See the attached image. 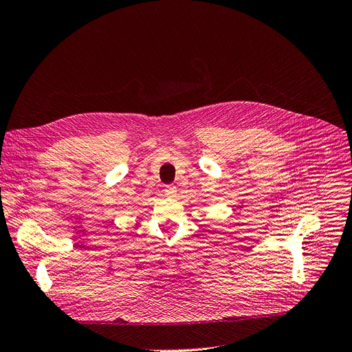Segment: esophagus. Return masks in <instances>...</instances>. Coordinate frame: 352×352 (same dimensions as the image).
<instances>
[{"label":"esophagus","instance_id":"esophagus-1","mask_svg":"<svg viewBox=\"0 0 352 352\" xmlns=\"http://www.w3.org/2000/svg\"><path fill=\"white\" fill-rule=\"evenodd\" d=\"M165 195L166 196H169V197H173V196H175V191H177V188H175V186H173V184H169V186H166L165 187Z\"/></svg>","mask_w":352,"mask_h":352}]
</instances>
